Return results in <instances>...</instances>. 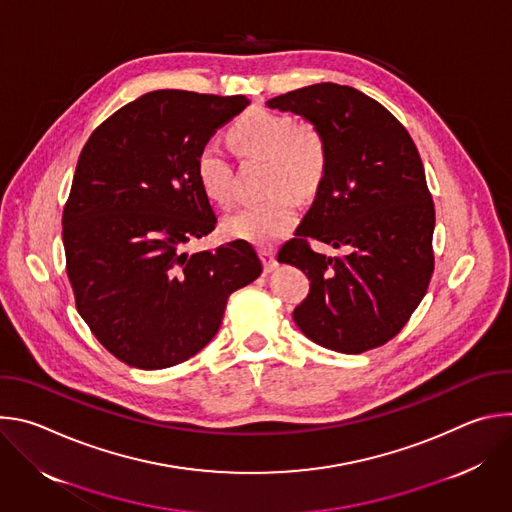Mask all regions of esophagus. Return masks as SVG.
<instances>
[{
  "label": "esophagus",
  "instance_id": "obj_1",
  "mask_svg": "<svg viewBox=\"0 0 512 512\" xmlns=\"http://www.w3.org/2000/svg\"><path fill=\"white\" fill-rule=\"evenodd\" d=\"M259 257L263 261V269L265 273H271L277 267V259H275V251L273 249H261Z\"/></svg>",
  "mask_w": 512,
  "mask_h": 512
}]
</instances>
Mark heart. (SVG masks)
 <instances>
[{
    "label": "heart",
    "instance_id": "heart-1",
    "mask_svg": "<svg viewBox=\"0 0 512 512\" xmlns=\"http://www.w3.org/2000/svg\"><path fill=\"white\" fill-rule=\"evenodd\" d=\"M229 139L241 156L267 158V198L249 202L225 221V233L255 245H273L298 223V199L312 198L328 172V145L312 123L298 125L289 115L253 109L229 127ZM196 178L204 194L229 206L233 170L227 154L206 143L196 156Z\"/></svg>",
    "mask_w": 512,
    "mask_h": 512
}]
</instances>
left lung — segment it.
Returning a JSON list of instances; mask_svg holds the SVG:
<instances>
[{"instance_id": "left-lung-1", "label": "left lung", "mask_w": 512, "mask_h": 512, "mask_svg": "<svg viewBox=\"0 0 512 512\" xmlns=\"http://www.w3.org/2000/svg\"><path fill=\"white\" fill-rule=\"evenodd\" d=\"M267 107L302 115L328 145L326 178L277 253L310 279L294 320L336 352L383 346L407 324L433 273L435 210L415 143L381 103L346 85H310ZM312 240L351 253L326 258Z\"/></svg>"}]
</instances>
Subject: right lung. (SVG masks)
<instances>
[{
    "label": "right lung",
    "instance_id": "right-lung-1",
    "mask_svg": "<svg viewBox=\"0 0 512 512\" xmlns=\"http://www.w3.org/2000/svg\"><path fill=\"white\" fill-rule=\"evenodd\" d=\"M247 105L245 95L145 93L105 119L79 156L62 212L66 273L95 338L129 367L158 371L194 356L233 291L263 271L241 239L186 253L216 227L196 156Z\"/></svg>",
    "mask_w": 512,
    "mask_h": 512
}]
</instances>
